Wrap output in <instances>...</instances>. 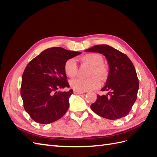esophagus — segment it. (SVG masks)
<instances>
[{
  "label": "esophagus",
  "instance_id": "1",
  "mask_svg": "<svg viewBox=\"0 0 157 157\" xmlns=\"http://www.w3.org/2000/svg\"><path fill=\"white\" fill-rule=\"evenodd\" d=\"M73 92H74V94H82L83 92H79V91H77V90H74L73 91Z\"/></svg>",
  "mask_w": 157,
  "mask_h": 157
}]
</instances>
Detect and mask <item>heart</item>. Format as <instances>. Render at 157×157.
I'll return each instance as SVG.
<instances>
[{
  "label": "heart",
  "mask_w": 157,
  "mask_h": 157,
  "mask_svg": "<svg viewBox=\"0 0 157 157\" xmlns=\"http://www.w3.org/2000/svg\"><path fill=\"white\" fill-rule=\"evenodd\" d=\"M81 61L91 66L89 71V76L90 78L73 79L70 81L71 87L79 92H86L98 88L101 85V81L99 79L104 81L109 75L108 69L103 64V57L97 53H90L83 56ZM64 71L69 78H74L78 74V67L74 59L67 60L64 64Z\"/></svg>",
  "instance_id": "heart-1"
}]
</instances>
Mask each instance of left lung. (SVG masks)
Returning <instances> with one entry per match:
<instances>
[{
	"mask_svg": "<svg viewBox=\"0 0 157 157\" xmlns=\"http://www.w3.org/2000/svg\"><path fill=\"white\" fill-rule=\"evenodd\" d=\"M86 52H98L108 61L109 72L106 85L101 91L106 95H97L90 108L96 114L115 120L124 117L131 111L137 98L139 82L136 69L128 56L106 44L96 45Z\"/></svg>",
	"mask_w": 157,
	"mask_h": 157,
	"instance_id": "1",
	"label": "left lung"
}]
</instances>
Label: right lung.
Returning <instances> with one entry per match:
<instances>
[{
  "label": "right lung",
  "mask_w": 157,
  "mask_h": 157,
  "mask_svg": "<svg viewBox=\"0 0 157 157\" xmlns=\"http://www.w3.org/2000/svg\"><path fill=\"white\" fill-rule=\"evenodd\" d=\"M81 52L52 47L42 51L29 62L23 71L21 96L25 111L34 121L48 124L61 118L69 108L73 90L69 88L64 64Z\"/></svg>",
  "instance_id": "1"
}]
</instances>
